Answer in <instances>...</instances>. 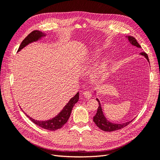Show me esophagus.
<instances>
[{"label": "esophagus", "instance_id": "34e87169", "mask_svg": "<svg viewBox=\"0 0 160 160\" xmlns=\"http://www.w3.org/2000/svg\"><path fill=\"white\" fill-rule=\"evenodd\" d=\"M83 96L85 97V98L86 99H91V97H92L91 93V92H90V91H85L84 93H83Z\"/></svg>", "mask_w": 160, "mask_h": 160}]
</instances>
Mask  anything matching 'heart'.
I'll return each instance as SVG.
<instances>
[{"label":"heart","instance_id":"obj_1","mask_svg":"<svg viewBox=\"0 0 160 160\" xmlns=\"http://www.w3.org/2000/svg\"><path fill=\"white\" fill-rule=\"evenodd\" d=\"M100 57V54L99 52H95L94 54L90 57V58H88V61H87V64H91L92 62H93L95 60L99 59ZM110 60L108 58H105V59H102L99 67H98L93 74V78L95 80H99L102 79L103 77L105 76L106 72H107L109 65Z\"/></svg>","mask_w":160,"mask_h":160}]
</instances>
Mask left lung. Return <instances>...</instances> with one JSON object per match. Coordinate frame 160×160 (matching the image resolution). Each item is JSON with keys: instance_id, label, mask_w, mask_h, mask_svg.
Listing matches in <instances>:
<instances>
[{"instance_id": "1", "label": "left lung", "mask_w": 160, "mask_h": 160, "mask_svg": "<svg viewBox=\"0 0 160 160\" xmlns=\"http://www.w3.org/2000/svg\"><path fill=\"white\" fill-rule=\"evenodd\" d=\"M125 37L128 38L131 45L137 47L138 48H141V46H140V45L138 42L137 40L135 39L133 37L125 36ZM139 55L145 57V58H146V59L148 60V61L149 62L148 56L146 52H142L139 53ZM95 93L96 94V91H95ZM96 99L99 103V107L98 109V111H97V113H96V115L93 117V122L96 124L97 126H98L99 128H100L101 130L104 131V132H113V131L122 129L124 127L127 126L128 125H129L133 120V119H132L131 121H129V122L123 123H115L109 122V121L108 120V119L105 118V115L103 114V109H102V108H101V103H100L99 99L97 98Z\"/></svg>"}]
</instances>
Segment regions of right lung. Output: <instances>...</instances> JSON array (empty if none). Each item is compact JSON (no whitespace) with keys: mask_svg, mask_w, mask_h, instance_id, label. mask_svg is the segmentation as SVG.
Instances as JSON below:
<instances>
[{"mask_svg":"<svg viewBox=\"0 0 160 160\" xmlns=\"http://www.w3.org/2000/svg\"><path fill=\"white\" fill-rule=\"evenodd\" d=\"M46 35V33L42 32L40 31H33L22 41L21 44L19 46L17 52L20 51L24 47H25L27 45H29L30 43L41 40L42 37H45ZM79 93L77 92L76 95L74 97H72V98H71V99L69 101V102L65 105V107L62 108V109L55 116V117L49 120H37L32 118L29 115H27L26 114L27 117L30 119L32 122L37 125L38 126L47 130L55 131L57 129L61 128L67 122V121H68L70 117V115L71 113L72 109L73 108L75 104L77 103V101H79Z\"/></svg>","mask_w":160,"mask_h":160,"instance_id":"add662e5","label":"right lung"}]
</instances>
